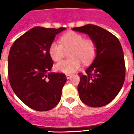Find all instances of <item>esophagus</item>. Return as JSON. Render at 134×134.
I'll use <instances>...</instances> for the list:
<instances>
[{
	"instance_id": "34e87169",
	"label": "esophagus",
	"mask_w": 134,
	"mask_h": 134,
	"mask_svg": "<svg viewBox=\"0 0 134 134\" xmlns=\"http://www.w3.org/2000/svg\"><path fill=\"white\" fill-rule=\"evenodd\" d=\"M71 77H72V75H71V74H67V75H66V77H67V79H70Z\"/></svg>"
}]
</instances>
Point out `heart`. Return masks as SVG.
I'll return each instance as SVG.
<instances>
[{"instance_id": "heart-1", "label": "heart", "mask_w": 134, "mask_h": 134, "mask_svg": "<svg viewBox=\"0 0 134 134\" xmlns=\"http://www.w3.org/2000/svg\"><path fill=\"white\" fill-rule=\"evenodd\" d=\"M70 50L69 57L71 59L59 62L54 66L57 72L64 74H72L81 67L82 62L88 64L93 61L96 54L95 42L90 38H83L80 34L70 31L62 36L60 44L52 41L49 47V54L54 62L63 58L64 51Z\"/></svg>"}]
</instances>
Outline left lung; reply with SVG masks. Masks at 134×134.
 I'll return each instance as SVG.
<instances>
[{"instance_id":"obj_1","label":"left lung","mask_w":134,"mask_h":134,"mask_svg":"<svg viewBox=\"0 0 134 134\" xmlns=\"http://www.w3.org/2000/svg\"><path fill=\"white\" fill-rule=\"evenodd\" d=\"M72 30L87 34L96 46L94 61L85 74H79L80 98L88 106H104L115 98L124 85L126 67L121 43L113 34L96 25Z\"/></svg>"}]
</instances>
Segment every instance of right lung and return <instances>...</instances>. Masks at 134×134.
<instances>
[{"instance_id": "right-lung-1", "label": "right lung", "mask_w": 134, "mask_h": 134, "mask_svg": "<svg viewBox=\"0 0 134 134\" xmlns=\"http://www.w3.org/2000/svg\"><path fill=\"white\" fill-rule=\"evenodd\" d=\"M66 28L36 26L17 38L8 54V72L17 97L38 111L52 109L59 103L67 81L63 73L50 72L53 66L49 47Z\"/></svg>"}]
</instances>
